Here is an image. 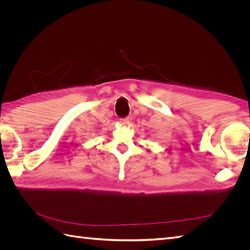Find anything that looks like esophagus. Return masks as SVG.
Wrapping results in <instances>:
<instances>
[{"instance_id":"1","label":"esophagus","mask_w":250,"mask_h":250,"mask_svg":"<svg viewBox=\"0 0 250 250\" xmlns=\"http://www.w3.org/2000/svg\"><path fill=\"white\" fill-rule=\"evenodd\" d=\"M130 121H131V118H123V119H120L121 124H123V125H128V124L130 123Z\"/></svg>"}]
</instances>
